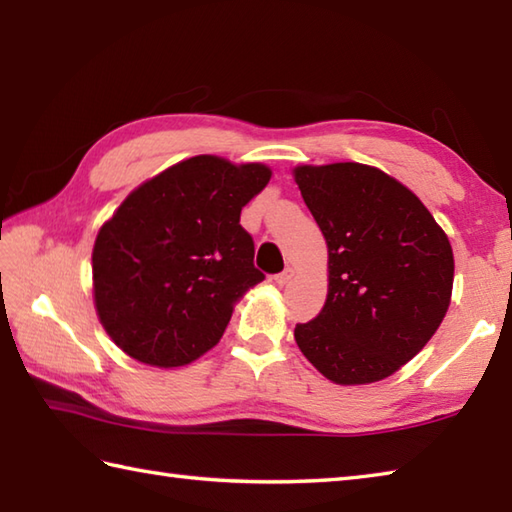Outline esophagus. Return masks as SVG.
<instances>
[{"mask_svg":"<svg viewBox=\"0 0 512 512\" xmlns=\"http://www.w3.org/2000/svg\"><path fill=\"white\" fill-rule=\"evenodd\" d=\"M292 277H295V270H292V268H286L284 273L275 275V284H277V286H288L290 281H292Z\"/></svg>","mask_w":512,"mask_h":512,"instance_id":"obj_1","label":"esophagus"}]
</instances>
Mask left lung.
I'll use <instances>...</instances> for the list:
<instances>
[{
    "mask_svg": "<svg viewBox=\"0 0 512 512\" xmlns=\"http://www.w3.org/2000/svg\"><path fill=\"white\" fill-rule=\"evenodd\" d=\"M328 244V299L297 323L303 356L336 385H367L416 356L444 319L453 250L416 193L361 162L295 167Z\"/></svg>",
    "mask_w": 512,
    "mask_h": 512,
    "instance_id": "8db88e82",
    "label": "left lung"
}]
</instances>
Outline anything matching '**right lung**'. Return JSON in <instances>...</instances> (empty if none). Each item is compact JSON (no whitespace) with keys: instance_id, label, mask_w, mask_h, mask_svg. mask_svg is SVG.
Returning a JSON list of instances; mask_svg holds the SVG:
<instances>
[{"instance_id":"add662e5","label":"right lung","mask_w":512,"mask_h":512,"mask_svg":"<svg viewBox=\"0 0 512 512\" xmlns=\"http://www.w3.org/2000/svg\"><path fill=\"white\" fill-rule=\"evenodd\" d=\"M273 171L193 156L127 195L96 235L94 306L136 361L180 367L222 339L233 306L264 281L239 213Z\"/></svg>"}]
</instances>
